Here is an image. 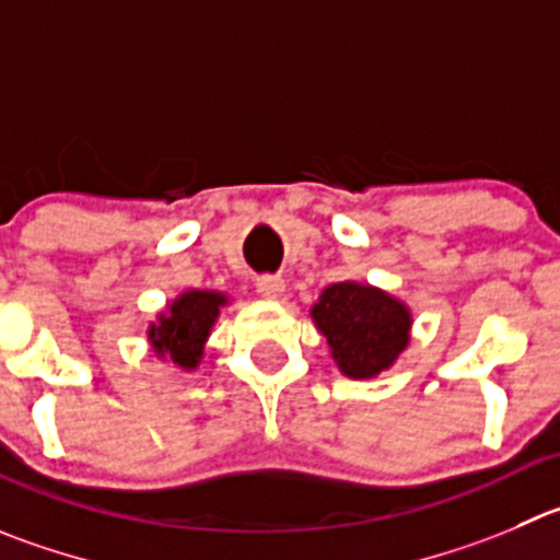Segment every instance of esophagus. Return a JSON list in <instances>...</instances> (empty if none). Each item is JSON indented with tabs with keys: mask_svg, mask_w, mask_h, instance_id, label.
<instances>
[{
	"mask_svg": "<svg viewBox=\"0 0 560 560\" xmlns=\"http://www.w3.org/2000/svg\"><path fill=\"white\" fill-rule=\"evenodd\" d=\"M255 289H258V294L264 296V300H280L285 291V283L280 275H264V277H258Z\"/></svg>",
	"mask_w": 560,
	"mask_h": 560,
	"instance_id": "34e87169",
	"label": "esophagus"
}]
</instances>
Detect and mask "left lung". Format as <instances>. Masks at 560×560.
Segmentation results:
<instances>
[{
  "label": "left lung",
  "instance_id": "obj_1",
  "mask_svg": "<svg viewBox=\"0 0 560 560\" xmlns=\"http://www.w3.org/2000/svg\"><path fill=\"white\" fill-rule=\"evenodd\" d=\"M311 316L327 338L338 369L351 380L382 374L409 343L412 316L407 305L371 285H329Z\"/></svg>",
  "mask_w": 560,
  "mask_h": 560
}]
</instances>
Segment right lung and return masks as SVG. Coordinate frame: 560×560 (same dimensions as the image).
<instances>
[{"instance_id":"obj_1","label":"right lung","mask_w":560,"mask_h":560,"mask_svg":"<svg viewBox=\"0 0 560 560\" xmlns=\"http://www.w3.org/2000/svg\"><path fill=\"white\" fill-rule=\"evenodd\" d=\"M225 302V294H217V291L180 294L170 305V311L162 313L156 324H151L148 338H151L153 351L159 357H170L180 369H197L200 357H203L206 338H209Z\"/></svg>"}]
</instances>
